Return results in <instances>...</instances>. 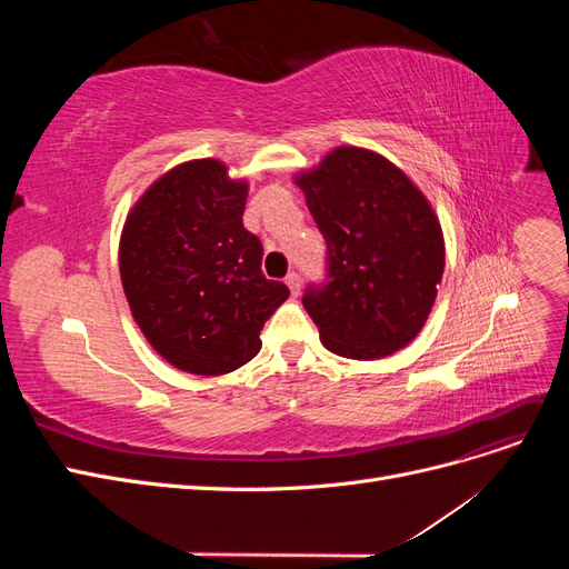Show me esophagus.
Instances as JSON below:
<instances>
[{"instance_id":"obj_1","label":"esophagus","mask_w":569,"mask_h":569,"mask_svg":"<svg viewBox=\"0 0 569 569\" xmlns=\"http://www.w3.org/2000/svg\"><path fill=\"white\" fill-rule=\"evenodd\" d=\"M284 282H287V287L291 291V297H297L299 291H301V274L299 272H289Z\"/></svg>"}]
</instances>
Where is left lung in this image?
<instances>
[{"label":"left lung","mask_w":569,"mask_h":569,"mask_svg":"<svg viewBox=\"0 0 569 569\" xmlns=\"http://www.w3.org/2000/svg\"><path fill=\"white\" fill-rule=\"evenodd\" d=\"M327 242V280L303 308L327 351L387 358L418 337L437 299L446 251L439 218L399 166L337 147L295 178Z\"/></svg>","instance_id":"8db88e82"}]
</instances>
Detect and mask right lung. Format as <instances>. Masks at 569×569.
<instances>
[{
  "label": "right lung",
  "instance_id": "obj_1",
  "mask_svg": "<svg viewBox=\"0 0 569 569\" xmlns=\"http://www.w3.org/2000/svg\"><path fill=\"white\" fill-rule=\"evenodd\" d=\"M247 197V180H232L226 163L197 159L149 184L126 218L118 266L130 313L178 370L242 368L289 297L261 272L263 247L242 222Z\"/></svg>",
  "mask_w": 569,
  "mask_h": 569
}]
</instances>
